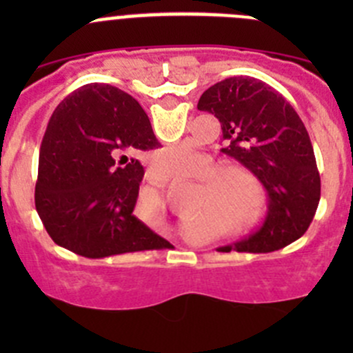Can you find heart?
Here are the masks:
<instances>
[{"label":"heart","instance_id":"b5f03b06","mask_svg":"<svg viewBox=\"0 0 353 353\" xmlns=\"http://www.w3.org/2000/svg\"><path fill=\"white\" fill-rule=\"evenodd\" d=\"M198 152L191 145L181 143L174 147L162 148L152 157L150 170L154 176L162 181H169L172 177L181 176L191 163L196 160ZM216 167L212 160H203L196 169V177H209L215 174ZM206 190H203L201 201L194 210H190L188 215L199 212V208H215L222 212H229L239 225L245 230H254L261 225L268 212V201L263 188L256 183L254 177L248 172H232L225 170L216 176L206 179ZM157 205H162V198L159 194L154 196ZM191 225V222H188Z\"/></svg>","mask_w":353,"mask_h":353}]
</instances>
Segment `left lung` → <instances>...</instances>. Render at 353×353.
<instances>
[{
    "instance_id": "obj_1",
    "label": "left lung",
    "mask_w": 353,
    "mask_h": 353,
    "mask_svg": "<svg viewBox=\"0 0 353 353\" xmlns=\"http://www.w3.org/2000/svg\"><path fill=\"white\" fill-rule=\"evenodd\" d=\"M198 109L220 121L222 152L251 170L268 194L263 225L219 251L272 252L304 236L318 210L321 179L307 130L290 102L265 81L230 77L203 92Z\"/></svg>"
}]
</instances>
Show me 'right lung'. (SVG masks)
Segmentation results:
<instances>
[{
	"instance_id": "add662e5",
	"label": "right lung",
	"mask_w": 353,
	"mask_h": 353,
	"mask_svg": "<svg viewBox=\"0 0 353 353\" xmlns=\"http://www.w3.org/2000/svg\"><path fill=\"white\" fill-rule=\"evenodd\" d=\"M159 147L150 119L126 92L83 85L56 108L39 154L35 208L51 239L99 259L165 248L133 215L143 165Z\"/></svg>"
}]
</instances>
